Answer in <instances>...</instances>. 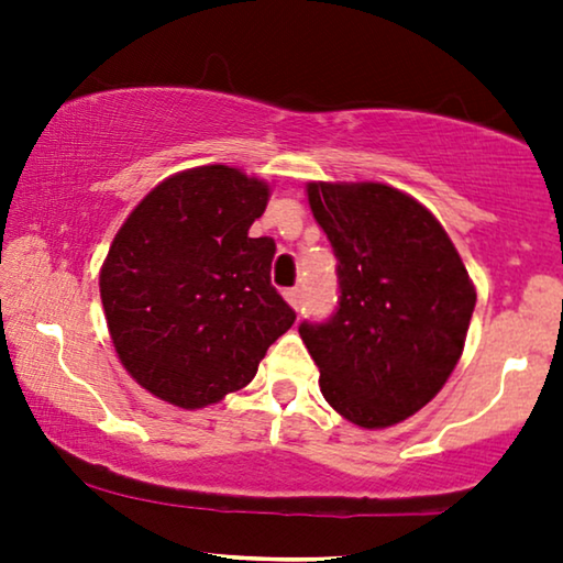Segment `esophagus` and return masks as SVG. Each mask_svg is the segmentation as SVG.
Instances as JSON below:
<instances>
[{"mask_svg": "<svg viewBox=\"0 0 563 563\" xmlns=\"http://www.w3.org/2000/svg\"><path fill=\"white\" fill-rule=\"evenodd\" d=\"M284 299H287L291 310H299V305H302V295H299V289H287L284 291Z\"/></svg>", "mask_w": 563, "mask_h": 563, "instance_id": "1", "label": "esophagus"}]
</instances>
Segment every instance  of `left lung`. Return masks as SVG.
Masks as SVG:
<instances>
[{"instance_id":"8db88e82","label":"left lung","mask_w":563,"mask_h":563,"mask_svg":"<svg viewBox=\"0 0 563 563\" xmlns=\"http://www.w3.org/2000/svg\"><path fill=\"white\" fill-rule=\"evenodd\" d=\"M307 202L341 279L333 320L299 325L322 397L358 428L397 426L456 368L474 282L435 214L389 184L310 181Z\"/></svg>"}]
</instances>
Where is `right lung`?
Masks as SVG:
<instances>
[{
	"instance_id": "right-lung-1",
	"label": "right lung",
	"mask_w": 563,
	"mask_h": 563,
	"mask_svg": "<svg viewBox=\"0 0 563 563\" xmlns=\"http://www.w3.org/2000/svg\"><path fill=\"white\" fill-rule=\"evenodd\" d=\"M272 187L210 164L156 184L99 268V295L125 372L181 407L220 402L258 372L295 310L272 287V238H251Z\"/></svg>"
}]
</instances>
